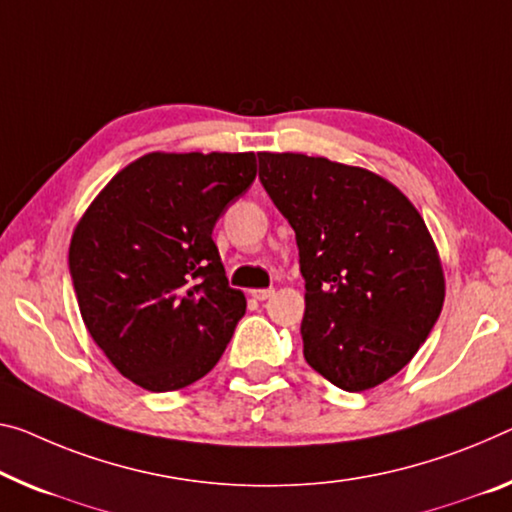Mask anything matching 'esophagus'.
Wrapping results in <instances>:
<instances>
[{
	"instance_id": "obj_1",
	"label": "esophagus",
	"mask_w": 512,
	"mask_h": 512,
	"mask_svg": "<svg viewBox=\"0 0 512 512\" xmlns=\"http://www.w3.org/2000/svg\"><path fill=\"white\" fill-rule=\"evenodd\" d=\"M274 295V288H256V290H251V297H254V300H258V302H265L267 297H272Z\"/></svg>"
}]
</instances>
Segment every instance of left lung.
I'll use <instances>...</instances> for the list:
<instances>
[{
    "instance_id": "8db88e82",
    "label": "left lung",
    "mask_w": 512,
    "mask_h": 512,
    "mask_svg": "<svg viewBox=\"0 0 512 512\" xmlns=\"http://www.w3.org/2000/svg\"><path fill=\"white\" fill-rule=\"evenodd\" d=\"M258 178L293 226L313 371L366 391L407 366L444 306V270L412 201L373 171L302 153H258Z\"/></svg>"
}]
</instances>
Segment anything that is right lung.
<instances>
[{"instance_id": "obj_1", "label": "right lung", "mask_w": 512, "mask_h": 512, "mask_svg": "<svg viewBox=\"0 0 512 512\" xmlns=\"http://www.w3.org/2000/svg\"><path fill=\"white\" fill-rule=\"evenodd\" d=\"M256 178L254 153H148L77 222L68 265L86 329L146 391L210 373L245 316L212 229Z\"/></svg>"}]
</instances>
